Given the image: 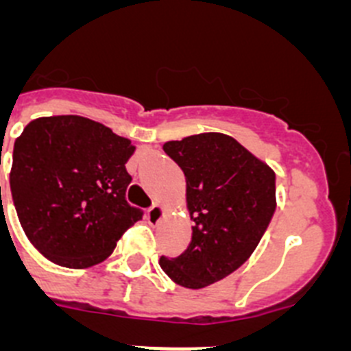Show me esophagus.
Listing matches in <instances>:
<instances>
[{
	"label": "esophagus",
	"mask_w": 351,
	"mask_h": 351,
	"mask_svg": "<svg viewBox=\"0 0 351 351\" xmlns=\"http://www.w3.org/2000/svg\"><path fill=\"white\" fill-rule=\"evenodd\" d=\"M163 214H165V209L160 206V204H153V206L147 209V219L151 225H156L160 223V219L163 218Z\"/></svg>",
	"instance_id": "obj_1"
}]
</instances>
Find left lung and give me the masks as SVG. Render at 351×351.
Wrapping results in <instances>:
<instances>
[{
  "label": "left lung",
  "instance_id": "8db88e82",
  "mask_svg": "<svg viewBox=\"0 0 351 351\" xmlns=\"http://www.w3.org/2000/svg\"><path fill=\"white\" fill-rule=\"evenodd\" d=\"M163 151L186 178L191 243L160 265L181 287L204 288L237 271L258 246L276 213V176L223 133L167 142Z\"/></svg>",
  "mask_w": 351,
  "mask_h": 351
}]
</instances>
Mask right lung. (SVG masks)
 Returning a JSON list of instances; mask_svg holds the SVG:
<instances>
[{
  "label": "right lung",
  "mask_w": 351,
  "mask_h": 351,
  "mask_svg": "<svg viewBox=\"0 0 351 351\" xmlns=\"http://www.w3.org/2000/svg\"><path fill=\"white\" fill-rule=\"evenodd\" d=\"M135 145L80 116L40 117L15 141L10 190L27 239L51 262H104L144 210L126 202Z\"/></svg>",
  "instance_id": "1"
}]
</instances>
